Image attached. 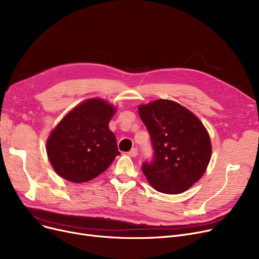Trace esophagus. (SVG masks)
<instances>
[{"label":"esophagus","instance_id":"1","mask_svg":"<svg viewBox=\"0 0 259 259\" xmlns=\"http://www.w3.org/2000/svg\"><path fill=\"white\" fill-rule=\"evenodd\" d=\"M138 153H139L138 149H137V148H133V149H131V150L129 151L128 154H129L131 157H137V156H138Z\"/></svg>","mask_w":259,"mask_h":259}]
</instances>
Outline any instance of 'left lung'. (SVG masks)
Segmentation results:
<instances>
[{
	"mask_svg": "<svg viewBox=\"0 0 259 259\" xmlns=\"http://www.w3.org/2000/svg\"><path fill=\"white\" fill-rule=\"evenodd\" d=\"M138 108L154 148L153 161L143 165L148 183L165 194L187 191L210 162L208 130L193 112L174 101L161 99Z\"/></svg>",
	"mask_w": 259,
	"mask_h": 259,
	"instance_id": "left-lung-1",
	"label": "left lung"
}]
</instances>
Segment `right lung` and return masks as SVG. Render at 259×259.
Returning a JSON list of instances; mask_svg holds the SVG:
<instances>
[{"label": "right lung", "instance_id": "obj_1", "mask_svg": "<svg viewBox=\"0 0 259 259\" xmlns=\"http://www.w3.org/2000/svg\"><path fill=\"white\" fill-rule=\"evenodd\" d=\"M116 107L100 98L88 99L68 112L46 142L48 159L64 180L81 184L103 173L119 155L109 122Z\"/></svg>", "mask_w": 259, "mask_h": 259}]
</instances>
